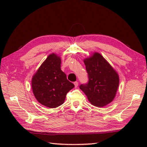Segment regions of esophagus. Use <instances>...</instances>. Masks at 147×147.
<instances>
[{
  "mask_svg": "<svg viewBox=\"0 0 147 147\" xmlns=\"http://www.w3.org/2000/svg\"><path fill=\"white\" fill-rule=\"evenodd\" d=\"M74 86H75V88H77V87H78V82H74Z\"/></svg>",
  "mask_w": 147,
  "mask_h": 147,
  "instance_id": "1",
  "label": "esophagus"
}]
</instances>
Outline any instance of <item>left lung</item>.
Wrapping results in <instances>:
<instances>
[{"label": "left lung", "instance_id": "1", "mask_svg": "<svg viewBox=\"0 0 147 147\" xmlns=\"http://www.w3.org/2000/svg\"><path fill=\"white\" fill-rule=\"evenodd\" d=\"M88 82L81 84L80 89L84 92L91 104L103 107L115 98L118 89V74L100 54L84 59Z\"/></svg>", "mask_w": 147, "mask_h": 147}]
</instances>
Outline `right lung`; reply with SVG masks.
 Masks as SVG:
<instances>
[{
	"mask_svg": "<svg viewBox=\"0 0 147 147\" xmlns=\"http://www.w3.org/2000/svg\"><path fill=\"white\" fill-rule=\"evenodd\" d=\"M33 93L42 105L50 108L64 102L66 94L74 85L61 70V59L55 54L47 57L32 80Z\"/></svg>",
	"mask_w": 147,
	"mask_h": 147,
	"instance_id": "right-lung-1",
	"label": "right lung"
}]
</instances>
